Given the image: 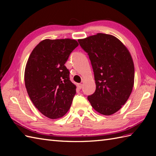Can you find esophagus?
<instances>
[{
	"label": "esophagus",
	"instance_id": "34e87169",
	"mask_svg": "<svg viewBox=\"0 0 156 156\" xmlns=\"http://www.w3.org/2000/svg\"><path fill=\"white\" fill-rule=\"evenodd\" d=\"M77 87H78V88L81 89L82 88V87H83V84H77Z\"/></svg>",
	"mask_w": 156,
	"mask_h": 156
}]
</instances>
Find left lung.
<instances>
[{
  "label": "left lung",
  "mask_w": 156,
  "mask_h": 156,
  "mask_svg": "<svg viewBox=\"0 0 156 156\" xmlns=\"http://www.w3.org/2000/svg\"><path fill=\"white\" fill-rule=\"evenodd\" d=\"M78 42L89 56L94 75L96 90L88 100L99 113L114 114L133 90L135 69L130 53L111 35L97 34Z\"/></svg>",
  "instance_id": "left-lung-1"
}]
</instances>
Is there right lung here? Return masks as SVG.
<instances>
[{"instance_id": "obj_1", "label": "right lung", "mask_w": 156, "mask_h": 156, "mask_svg": "<svg viewBox=\"0 0 156 156\" xmlns=\"http://www.w3.org/2000/svg\"><path fill=\"white\" fill-rule=\"evenodd\" d=\"M78 45L75 39H44L29 57L26 89L35 107L49 119L63 117L71 107L76 87L65 64Z\"/></svg>"}]
</instances>
